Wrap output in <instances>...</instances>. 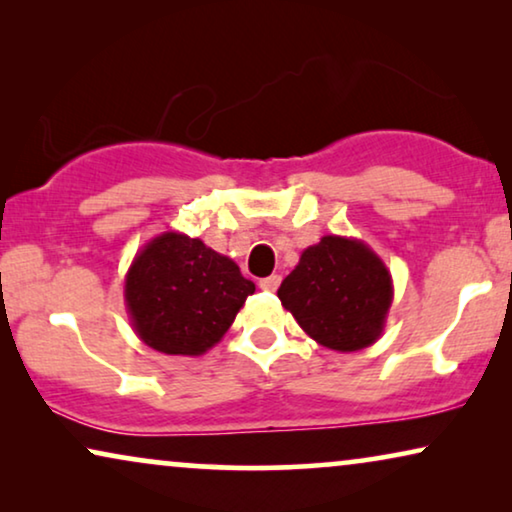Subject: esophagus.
Listing matches in <instances>:
<instances>
[{"mask_svg": "<svg viewBox=\"0 0 512 512\" xmlns=\"http://www.w3.org/2000/svg\"><path fill=\"white\" fill-rule=\"evenodd\" d=\"M279 282H282V277H279V275H270V277L261 279V284H258V286H261L263 291H277Z\"/></svg>", "mask_w": 512, "mask_h": 512, "instance_id": "34e87169", "label": "esophagus"}]
</instances>
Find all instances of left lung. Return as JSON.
<instances>
[{
  "instance_id": "1",
  "label": "left lung",
  "mask_w": 512,
  "mask_h": 512,
  "mask_svg": "<svg viewBox=\"0 0 512 512\" xmlns=\"http://www.w3.org/2000/svg\"><path fill=\"white\" fill-rule=\"evenodd\" d=\"M277 296L319 345L359 352L380 340L394 300V279L366 242L324 235L300 254Z\"/></svg>"
}]
</instances>
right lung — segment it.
<instances>
[{"label": "right lung", "instance_id": "1", "mask_svg": "<svg viewBox=\"0 0 512 512\" xmlns=\"http://www.w3.org/2000/svg\"><path fill=\"white\" fill-rule=\"evenodd\" d=\"M256 291L233 258L200 237L167 230L132 258L123 298L139 340L160 354L202 356Z\"/></svg>", "mask_w": 512, "mask_h": 512}]
</instances>
